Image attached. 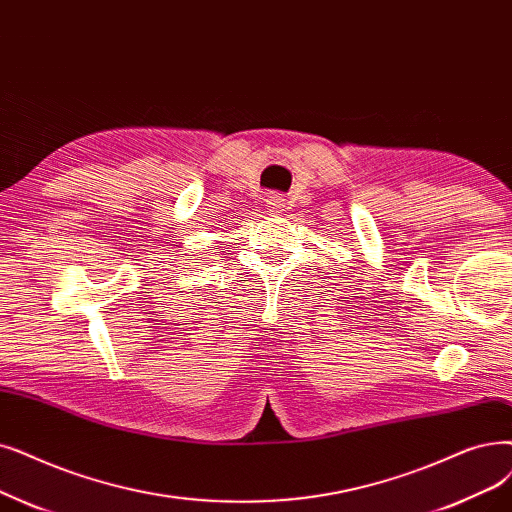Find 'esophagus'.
Instances as JSON below:
<instances>
[{"label":"esophagus","mask_w":512,"mask_h":512,"mask_svg":"<svg viewBox=\"0 0 512 512\" xmlns=\"http://www.w3.org/2000/svg\"><path fill=\"white\" fill-rule=\"evenodd\" d=\"M268 207H270V211H274V213H280L282 209H284V198L282 196H270L268 198Z\"/></svg>","instance_id":"1"}]
</instances>
